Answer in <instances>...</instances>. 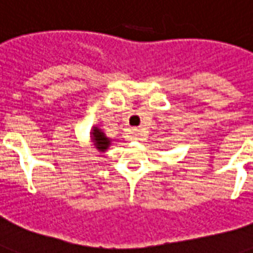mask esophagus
I'll return each mask as SVG.
<instances>
[{
	"mask_svg": "<svg viewBox=\"0 0 253 253\" xmlns=\"http://www.w3.org/2000/svg\"><path fill=\"white\" fill-rule=\"evenodd\" d=\"M131 134H132V138H134V139H141L142 138V131L136 130V128H132Z\"/></svg>",
	"mask_w": 253,
	"mask_h": 253,
	"instance_id": "34e87169",
	"label": "esophagus"
}]
</instances>
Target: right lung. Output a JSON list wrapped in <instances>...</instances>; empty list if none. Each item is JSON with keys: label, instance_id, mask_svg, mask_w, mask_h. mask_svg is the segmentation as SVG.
Returning a JSON list of instances; mask_svg holds the SVG:
<instances>
[{"label": "right lung", "instance_id": "right-lung-1", "mask_svg": "<svg viewBox=\"0 0 253 253\" xmlns=\"http://www.w3.org/2000/svg\"><path fill=\"white\" fill-rule=\"evenodd\" d=\"M92 139H93V145H95V147L100 151L106 150V149L108 147V145H110V139L106 138L104 134H103L99 128H96V127H95V130H93L92 132Z\"/></svg>", "mask_w": 253, "mask_h": 253}]
</instances>
